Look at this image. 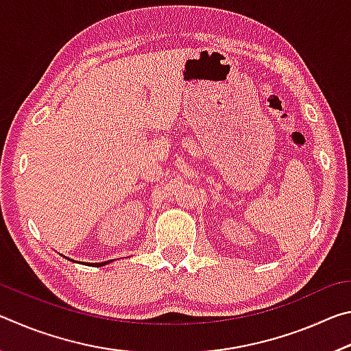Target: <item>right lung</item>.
I'll list each match as a JSON object with an SVG mask.
<instances>
[{
	"label": "right lung",
	"instance_id": "add662e5",
	"mask_svg": "<svg viewBox=\"0 0 351 351\" xmlns=\"http://www.w3.org/2000/svg\"><path fill=\"white\" fill-rule=\"evenodd\" d=\"M110 263V260L108 261H102V263H85V265H88V266H105V265H108Z\"/></svg>",
	"mask_w": 351,
	"mask_h": 351
}]
</instances>
